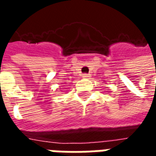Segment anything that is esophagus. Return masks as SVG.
Here are the masks:
<instances>
[{"label": "esophagus", "mask_w": 156, "mask_h": 156, "mask_svg": "<svg viewBox=\"0 0 156 156\" xmlns=\"http://www.w3.org/2000/svg\"><path fill=\"white\" fill-rule=\"evenodd\" d=\"M83 78H89V75H88V74H83Z\"/></svg>", "instance_id": "34e87169"}]
</instances>
